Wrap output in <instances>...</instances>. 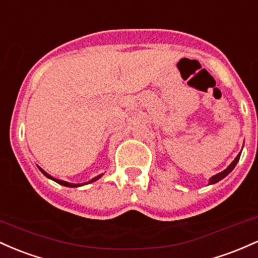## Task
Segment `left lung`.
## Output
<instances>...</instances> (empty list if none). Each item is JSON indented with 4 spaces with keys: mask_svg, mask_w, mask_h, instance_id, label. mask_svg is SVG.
<instances>
[{
    "mask_svg": "<svg viewBox=\"0 0 258 258\" xmlns=\"http://www.w3.org/2000/svg\"><path fill=\"white\" fill-rule=\"evenodd\" d=\"M240 155H241V152L239 153L238 156H236L235 157V160H234L233 162H231V163L229 164V166H228L227 168H225L224 170H223V172H221V173H218V174H216V175H213L212 178H210V184H216L217 181H219V180H222L223 178H225V176H227L228 174H229V173L231 172V170L234 169V168H235V166H236V163H238L239 162V158H240Z\"/></svg>",
    "mask_w": 258,
    "mask_h": 258,
    "instance_id": "8db88e82",
    "label": "left lung"
}]
</instances>
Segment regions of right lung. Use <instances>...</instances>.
<instances>
[{
	"label": "right lung",
	"instance_id": "obj_1",
	"mask_svg": "<svg viewBox=\"0 0 258 258\" xmlns=\"http://www.w3.org/2000/svg\"><path fill=\"white\" fill-rule=\"evenodd\" d=\"M39 169L41 170V173L45 176H47L48 179H52V180L53 181H56V183H58V184H60V185H63V186H68V187H78V186H83V185H86V184H90V183H94V181H96L97 179H100L101 176H102V174H100V175H97V176H95V178H92L90 181H86V183H82V184H72V183H68V181H63V180H59V179H56V178H53V176H51L50 174H48V173H46L45 170L43 169H41V168L39 167Z\"/></svg>",
	"mask_w": 258,
	"mask_h": 258
}]
</instances>
